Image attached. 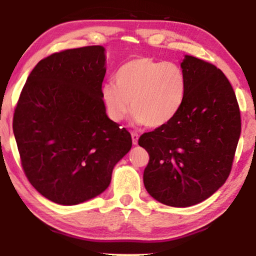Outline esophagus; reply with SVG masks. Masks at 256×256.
Wrapping results in <instances>:
<instances>
[{"label": "esophagus", "mask_w": 256, "mask_h": 256, "mask_svg": "<svg viewBox=\"0 0 256 256\" xmlns=\"http://www.w3.org/2000/svg\"><path fill=\"white\" fill-rule=\"evenodd\" d=\"M131 136H132V142L134 145H136L138 142V138L140 135L136 132H131Z\"/></svg>", "instance_id": "esophagus-1"}]
</instances>
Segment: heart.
I'll return each mask as SVG.
<instances>
[{
  "label": "heart",
  "instance_id": "heart-1",
  "mask_svg": "<svg viewBox=\"0 0 256 256\" xmlns=\"http://www.w3.org/2000/svg\"><path fill=\"white\" fill-rule=\"evenodd\" d=\"M186 86V77L178 64L138 57L118 69L114 84L103 86L102 99L113 121H122L131 106L135 122L155 128L175 118Z\"/></svg>",
  "mask_w": 256,
  "mask_h": 256
}]
</instances>
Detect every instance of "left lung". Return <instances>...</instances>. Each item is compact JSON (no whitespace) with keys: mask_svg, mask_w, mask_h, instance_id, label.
Wrapping results in <instances>:
<instances>
[{"mask_svg":"<svg viewBox=\"0 0 256 256\" xmlns=\"http://www.w3.org/2000/svg\"><path fill=\"white\" fill-rule=\"evenodd\" d=\"M180 66L187 86L178 113L138 140L150 155L144 186L170 206L197 204L226 182L241 134L240 108L224 74L188 55Z\"/></svg>","mask_w":256,"mask_h":256,"instance_id":"left-lung-1","label":"left lung"}]
</instances>
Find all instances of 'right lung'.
Instances as JSON below:
<instances>
[{
    "label": "right lung",
    "mask_w": 256,
    "mask_h": 256,
    "mask_svg": "<svg viewBox=\"0 0 256 256\" xmlns=\"http://www.w3.org/2000/svg\"><path fill=\"white\" fill-rule=\"evenodd\" d=\"M104 52L86 46L42 59L16 104L22 167L52 202L78 204L104 192L114 166L132 148L131 134L108 118L102 100Z\"/></svg>",
    "instance_id": "add662e5"
}]
</instances>
